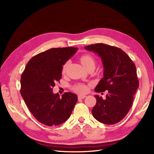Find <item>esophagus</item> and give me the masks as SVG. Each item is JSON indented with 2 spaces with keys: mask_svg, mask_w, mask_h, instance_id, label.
<instances>
[{
  "mask_svg": "<svg viewBox=\"0 0 154 154\" xmlns=\"http://www.w3.org/2000/svg\"><path fill=\"white\" fill-rule=\"evenodd\" d=\"M78 100H82V99H84L85 97H86V96L85 95H79L78 96Z\"/></svg>",
  "mask_w": 154,
  "mask_h": 154,
  "instance_id": "obj_1",
  "label": "esophagus"
}]
</instances>
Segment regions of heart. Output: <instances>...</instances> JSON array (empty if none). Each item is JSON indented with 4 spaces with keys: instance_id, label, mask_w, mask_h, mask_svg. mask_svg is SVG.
<instances>
[{
    "instance_id": "b5f03b06",
    "label": "heart",
    "mask_w": 154,
    "mask_h": 154,
    "mask_svg": "<svg viewBox=\"0 0 154 154\" xmlns=\"http://www.w3.org/2000/svg\"><path fill=\"white\" fill-rule=\"evenodd\" d=\"M80 62L82 63V65L84 66L85 68H87L88 66H89L90 65L94 64V60L89 54H83L80 57ZM69 62H66L63 64L62 67V72H65L66 71V69L68 67ZM74 90L76 91L78 93H85L88 91V86L83 84V83H78V84L75 85L73 87Z\"/></svg>"
}]
</instances>
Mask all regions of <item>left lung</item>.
<instances>
[{"instance_id":"obj_1","label":"left lung","mask_w":154,"mask_h":154,"mask_svg":"<svg viewBox=\"0 0 154 154\" xmlns=\"http://www.w3.org/2000/svg\"><path fill=\"white\" fill-rule=\"evenodd\" d=\"M101 58L103 66V78L95 88V92L108 91L106 99L95 95L96 104L92 113L98 122L114 125L127 114L133 103L134 96L139 87L136 67L123 50L104 44L85 46Z\"/></svg>"}]
</instances>
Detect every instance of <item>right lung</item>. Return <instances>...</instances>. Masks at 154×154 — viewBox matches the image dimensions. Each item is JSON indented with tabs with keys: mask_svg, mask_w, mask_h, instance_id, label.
<instances>
[{
	"mask_svg": "<svg viewBox=\"0 0 154 154\" xmlns=\"http://www.w3.org/2000/svg\"><path fill=\"white\" fill-rule=\"evenodd\" d=\"M77 48H52L36 54L27 63L20 80V93L34 117L47 126H57L70 117L78 97L66 92L60 97L53 87L62 78L63 64Z\"/></svg>",
	"mask_w": 154,
	"mask_h": 154,
	"instance_id": "obj_1",
	"label": "right lung"
}]
</instances>
